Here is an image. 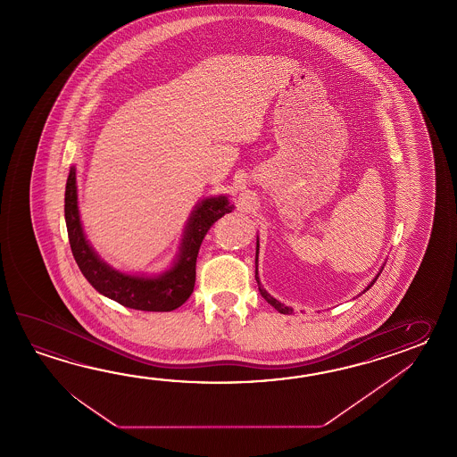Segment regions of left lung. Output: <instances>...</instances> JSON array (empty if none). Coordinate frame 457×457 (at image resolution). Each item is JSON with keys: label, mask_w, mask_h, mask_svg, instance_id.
I'll return each instance as SVG.
<instances>
[{"label": "left lung", "mask_w": 457, "mask_h": 457, "mask_svg": "<svg viewBox=\"0 0 457 457\" xmlns=\"http://www.w3.org/2000/svg\"><path fill=\"white\" fill-rule=\"evenodd\" d=\"M258 250H260V242L256 243V272H254V278H256V282H258V289H260V292H262V295L264 297V299H266V302H268V303H271L272 307H274L276 311L281 312V313H292L291 307H287V305H284V303H281V302L276 301V299L272 297L271 294H268V292L262 289V282H260V276H258ZM382 270H384V266H382ZM382 270H380V272H382ZM379 274H378V276L372 279V282H370V286H368V287H366V289H364L362 292L370 291V286H372L374 282L378 281Z\"/></svg>", "instance_id": "obj_1"}]
</instances>
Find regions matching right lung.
Wrapping results in <instances>:
<instances>
[{
  "label": "right lung",
  "instance_id": "1",
  "mask_svg": "<svg viewBox=\"0 0 457 457\" xmlns=\"http://www.w3.org/2000/svg\"><path fill=\"white\" fill-rule=\"evenodd\" d=\"M232 209L227 195L203 199L195 205L186 224L175 264L160 276L145 278L111 268L87 243L78 211L75 166L70 168L65 187V222L71 253L79 271L99 294L136 311L171 312L189 299L195 289V260L205 233L209 232L215 220L232 212Z\"/></svg>",
  "mask_w": 457,
  "mask_h": 457
}]
</instances>
